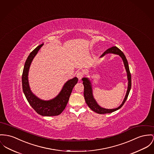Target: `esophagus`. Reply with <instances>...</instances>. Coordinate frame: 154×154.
I'll list each match as a JSON object with an SVG mask.
<instances>
[{"label":"esophagus","instance_id":"obj_1","mask_svg":"<svg viewBox=\"0 0 154 154\" xmlns=\"http://www.w3.org/2000/svg\"><path fill=\"white\" fill-rule=\"evenodd\" d=\"M76 76H77V78H78V79H79V80H81V79H82V78H83V72H78V73H77V74H76Z\"/></svg>","mask_w":154,"mask_h":154}]
</instances>
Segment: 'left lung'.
<instances>
[{"label":"left lung","instance_id":"obj_1","mask_svg":"<svg viewBox=\"0 0 154 154\" xmlns=\"http://www.w3.org/2000/svg\"><path fill=\"white\" fill-rule=\"evenodd\" d=\"M108 54H114L118 55L122 58L123 63L124 65V67H125V69L126 72H127V75L128 88H127V92L125 94V97L123 100V102L118 107H117L116 109H105V108H103L102 107L100 106L99 105V104L96 102V100L94 99V98L93 97V94L92 85V83H91L90 79L86 77L83 78L82 80L83 81V84L84 86V93L83 94H84V97H85V102L92 110L96 113H98V114L112 113L113 112H115V111L120 109L123 106L124 103L125 102V101L128 97V96L129 94L130 91L131 90V73L130 72L128 61H127L126 57L124 55V53L117 47H113L112 48L107 49L106 51L104 52L102 55L100 57V58H102Z\"/></svg>","mask_w":154,"mask_h":154}]
</instances>
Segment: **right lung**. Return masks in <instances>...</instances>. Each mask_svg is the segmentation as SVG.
I'll return each instance as SVG.
<instances>
[{"label":"right lung","mask_w":154,"mask_h":154,"mask_svg":"<svg viewBox=\"0 0 154 154\" xmlns=\"http://www.w3.org/2000/svg\"><path fill=\"white\" fill-rule=\"evenodd\" d=\"M43 45L44 43L37 46L29 54L26 61L22 75L23 91L28 102L38 114L42 116H58L65 109L68 102L72 89L77 83L78 79L75 77L68 80L65 83L58 94L49 100H42L32 92L29 82V72L31 62Z\"/></svg>","instance_id":"1"}]
</instances>
